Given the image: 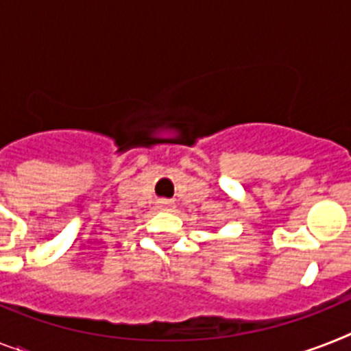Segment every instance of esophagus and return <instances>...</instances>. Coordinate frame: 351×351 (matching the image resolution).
<instances>
[{
    "label": "esophagus",
    "mask_w": 351,
    "mask_h": 351,
    "mask_svg": "<svg viewBox=\"0 0 351 351\" xmlns=\"http://www.w3.org/2000/svg\"><path fill=\"white\" fill-rule=\"evenodd\" d=\"M161 204H163L165 208H169V206H170V202H169V201H163V202H161Z\"/></svg>",
    "instance_id": "1"
}]
</instances>
